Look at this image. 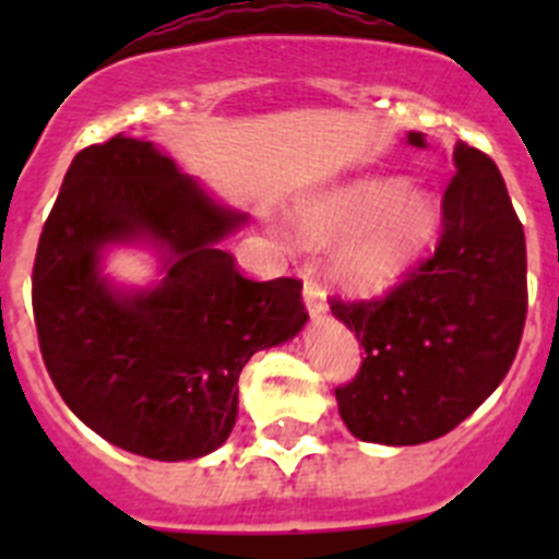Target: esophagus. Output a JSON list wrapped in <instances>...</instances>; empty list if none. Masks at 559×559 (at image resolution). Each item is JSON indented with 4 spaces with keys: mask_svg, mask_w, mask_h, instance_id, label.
Returning <instances> with one entry per match:
<instances>
[{
    "mask_svg": "<svg viewBox=\"0 0 559 559\" xmlns=\"http://www.w3.org/2000/svg\"><path fill=\"white\" fill-rule=\"evenodd\" d=\"M302 302H306L311 319H321L326 311V297L316 281H306V286H302Z\"/></svg>",
    "mask_w": 559,
    "mask_h": 559,
    "instance_id": "esophagus-1",
    "label": "esophagus"
}]
</instances>
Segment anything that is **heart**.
I'll return each instance as SVG.
<instances>
[{"mask_svg": "<svg viewBox=\"0 0 559 559\" xmlns=\"http://www.w3.org/2000/svg\"><path fill=\"white\" fill-rule=\"evenodd\" d=\"M292 222L302 243H337L330 259L337 286L354 295H381L436 246L443 207L425 186L362 178L302 200Z\"/></svg>", "mask_w": 559, "mask_h": 559, "instance_id": "heart-1", "label": "heart"}]
</instances>
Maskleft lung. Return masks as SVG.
I'll return each mask as SVG.
<instances>
[{
    "mask_svg": "<svg viewBox=\"0 0 559 559\" xmlns=\"http://www.w3.org/2000/svg\"><path fill=\"white\" fill-rule=\"evenodd\" d=\"M408 143L427 148L425 134ZM436 253L381 300H332L362 343L357 379L335 389L354 438L384 447L436 441L509 373L527 316L524 229L495 162L454 145Z\"/></svg>",
    "mask_w": 559,
    "mask_h": 559,
    "instance_id": "8db88e82",
    "label": "left lung"
}]
</instances>
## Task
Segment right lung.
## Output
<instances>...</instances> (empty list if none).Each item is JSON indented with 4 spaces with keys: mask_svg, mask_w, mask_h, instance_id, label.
<instances>
[{
    "mask_svg": "<svg viewBox=\"0 0 559 559\" xmlns=\"http://www.w3.org/2000/svg\"><path fill=\"white\" fill-rule=\"evenodd\" d=\"M246 224L151 140L116 134L72 159L39 235L32 306L56 389L112 447L162 462L216 452L248 359L306 326L300 281H248L222 248ZM112 245L156 250L163 278L116 285Z\"/></svg>",
    "mask_w": 559,
    "mask_h": 559,
    "instance_id": "right-lung-1",
    "label": "right lung"
}]
</instances>
